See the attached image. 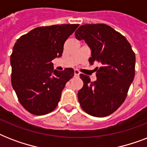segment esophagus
I'll return each instance as SVG.
<instances>
[{
    "mask_svg": "<svg viewBox=\"0 0 147 147\" xmlns=\"http://www.w3.org/2000/svg\"><path fill=\"white\" fill-rule=\"evenodd\" d=\"M74 74H75V77H78L79 74H80V71H78V69H75L74 70Z\"/></svg>",
    "mask_w": 147,
    "mask_h": 147,
    "instance_id": "34e87169",
    "label": "esophagus"
}]
</instances>
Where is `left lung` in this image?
<instances>
[{
	"instance_id": "8db88e82",
	"label": "left lung",
	"mask_w": 147,
	"mask_h": 147,
	"mask_svg": "<svg viewBox=\"0 0 147 147\" xmlns=\"http://www.w3.org/2000/svg\"><path fill=\"white\" fill-rule=\"evenodd\" d=\"M75 34L92 49L90 64L100 65L94 69L95 82L80 74L84 85L78 92V101L83 111L92 116H108L127 98L135 76L134 52L125 36L107 24H84Z\"/></svg>"
}]
</instances>
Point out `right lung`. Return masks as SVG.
I'll return each instance as SVG.
<instances>
[{
	"label": "right lung",
	"mask_w": 147,
	"mask_h": 147,
	"mask_svg": "<svg viewBox=\"0 0 147 147\" xmlns=\"http://www.w3.org/2000/svg\"><path fill=\"white\" fill-rule=\"evenodd\" d=\"M79 24L39 26L17 40L10 55L11 83L20 105L30 114L43 115L57 107L61 94L74 76L73 69H53L65 42Z\"/></svg>",
	"instance_id": "1"
}]
</instances>
